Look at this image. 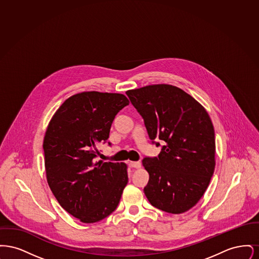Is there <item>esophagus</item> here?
Here are the masks:
<instances>
[{
	"instance_id": "obj_1",
	"label": "esophagus",
	"mask_w": 259,
	"mask_h": 259,
	"mask_svg": "<svg viewBox=\"0 0 259 259\" xmlns=\"http://www.w3.org/2000/svg\"><path fill=\"white\" fill-rule=\"evenodd\" d=\"M130 166H131L132 168L139 169V168L142 167V164H141V162H138V161H131V162H130Z\"/></svg>"
}]
</instances>
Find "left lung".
<instances>
[{
    "label": "left lung",
    "instance_id": "left-lung-1",
    "mask_svg": "<svg viewBox=\"0 0 259 259\" xmlns=\"http://www.w3.org/2000/svg\"><path fill=\"white\" fill-rule=\"evenodd\" d=\"M126 94L143 116L149 139L165 144L158 157L143 160L149 175L145 194L153 207L183 213L204 195L214 171V129L209 113L171 84L147 85Z\"/></svg>",
    "mask_w": 259,
    "mask_h": 259
}]
</instances>
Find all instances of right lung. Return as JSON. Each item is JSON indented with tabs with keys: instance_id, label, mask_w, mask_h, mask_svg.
<instances>
[{
	"instance_id": "add662e5",
	"label": "right lung",
	"mask_w": 259,
	"mask_h": 259,
	"mask_svg": "<svg viewBox=\"0 0 259 259\" xmlns=\"http://www.w3.org/2000/svg\"><path fill=\"white\" fill-rule=\"evenodd\" d=\"M129 100L120 93L85 91L55 111L44 138L47 181L63 209L94 223L116 209L128 183L127 165L96 160L100 143Z\"/></svg>"
}]
</instances>
